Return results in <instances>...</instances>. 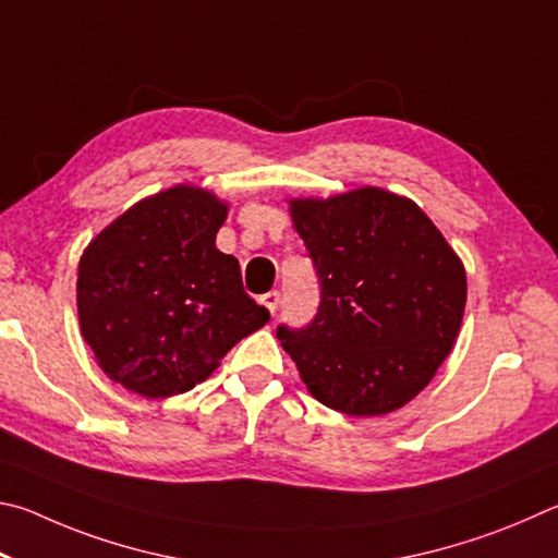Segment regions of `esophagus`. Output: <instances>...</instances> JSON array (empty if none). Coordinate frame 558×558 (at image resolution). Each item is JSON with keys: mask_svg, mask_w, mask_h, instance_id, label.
<instances>
[{"mask_svg": "<svg viewBox=\"0 0 558 558\" xmlns=\"http://www.w3.org/2000/svg\"><path fill=\"white\" fill-rule=\"evenodd\" d=\"M262 304L267 306V308L271 311V314H277L279 304H281V294H279V291H267V294L262 296Z\"/></svg>", "mask_w": 558, "mask_h": 558, "instance_id": "1", "label": "esophagus"}]
</instances>
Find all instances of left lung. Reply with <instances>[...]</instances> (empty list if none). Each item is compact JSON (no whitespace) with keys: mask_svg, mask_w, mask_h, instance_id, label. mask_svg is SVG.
Returning <instances> with one entry per match:
<instances>
[{"mask_svg":"<svg viewBox=\"0 0 558 558\" xmlns=\"http://www.w3.org/2000/svg\"><path fill=\"white\" fill-rule=\"evenodd\" d=\"M320 301L277 338L311 395L350 416L395 412L432 383L465 308V269L416 203L383 189L291 203Z\"/></svg>","mask_w":558,"mask_h":558,"instance_id":"1","label":"left lung"}]
</instances>
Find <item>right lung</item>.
<instances>
[{
    "instance_id": "add662e5",
    "label": "right lung",
    "mask_w": 558,
    "mask_h": 558,
    "mask_svg": "<svg viewBox=\"0 0 558 558\" xmlns=\"http://www.w3.org/2000/svg\"><path fill=\"white\" fill-rule=\"evenodd\" d=\"M228 208L175 185L136 203L77 264L85 343L114 383L144 397L189 392L269 311L247 296L240 262L215 247Z\"/></svg>"
}]
</instances>
